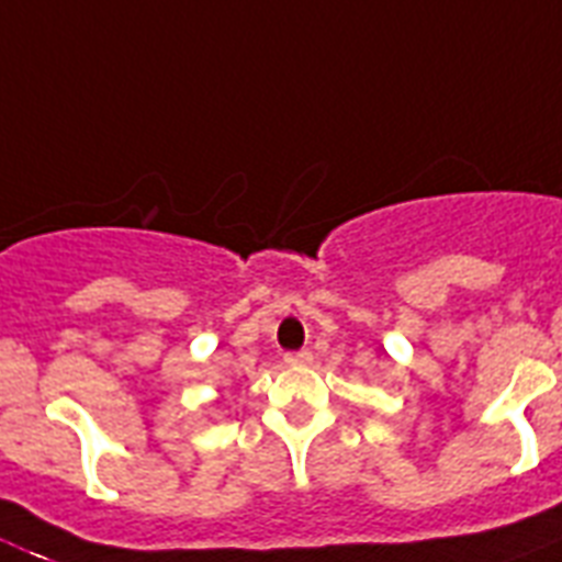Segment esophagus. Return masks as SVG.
Instances as JSON below:
<instances>
[{"mask_svg":"<svg viewBox=\"0 0 562 562\" xmlns=\"http://www.w3.org/2000/svg\"><path fill=\"white\" fill-rule=\"evenodd\" d=\"M312 360H314V355L308 352V349H303V352H289V355H285V363H289V367H308Z\"/></svg>","mask_w":562,"mask_h":562,"instance_id":"obj_1","label":"esophagus"}]
</instances>
